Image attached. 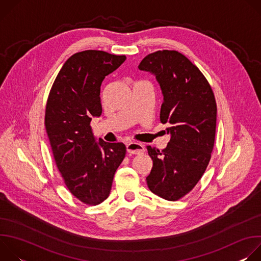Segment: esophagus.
<instances>
[{"instance_id":"esophagus-1","label":"esophagus","mask_w":261,"mask_h":261,"mask_svg":"<svg viewBox=\"0 0 261 261\" xmlns=\"http://www.w3.org/2000/svg\"><path fill=\"white\" fill-rule=\"evenodd\" d=\"M127 147V152L129 154H132V155H139L141 153L144 152V147L142 144L138 143V142H134V141H131L129 143H127L126 145Z\"/></svg>"}]
</instances>
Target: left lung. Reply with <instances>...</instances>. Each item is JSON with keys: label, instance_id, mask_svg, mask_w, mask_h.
I'll return each instance as SVG.
<instances>
[{"label": "left lung", "instance_id": "left-lung-1", "mask_svg": "<svg viewBox=\"0 0 261 261\" xmlns=\"http://www.w3.org/2000/svg\"><path fill=\"white\" fill-rule=\"evenodd\" d=\"M139 70L156 76L163 94L162 124L170 140L162 151L146 146L153 160L147 187L170 201L188 194L204 173L214 148L217 104L213 90L200 70L176 50L147 55Z\"/></svg>", "mask_w": 261, "mask_h": 261}]
</instances>
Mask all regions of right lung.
Listing matches in <instances>:
<instances>
[{"instance_id": "obj_1", "label": "right lung", "mask_w": 261, "mask_h": 261, "mask_svg": "<svg viewBox=\"0 0 261 261\" xmlns=\"http://www.w3.org/2000/svg\"><path fill=\"white\" fill-rule=\"evenodd\" d=\"M125 60L102 50L74 54L60 70L46 103L44 123L57 167L71 194L89 205L108 197L126 155L122 142H97L90 126L102 114L103 80Z\"/></svg>"}]
</instances>
